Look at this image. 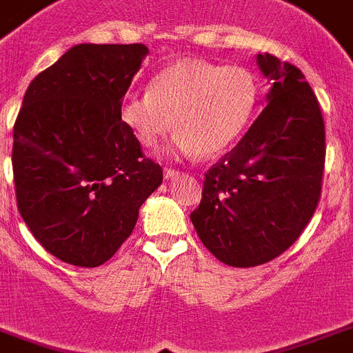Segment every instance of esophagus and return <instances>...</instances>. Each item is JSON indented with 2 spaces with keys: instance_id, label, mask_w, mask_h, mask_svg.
<instances>
[{
  "instance_id": "obj_1",
  "label": "esophagus",
  "mask_w": 353,
  "mask_h": 353,
  "mask_svg": "<svg viewBox=\"0 0 353 353\" xmlns=\"http://www.w3.org/2000/svg\"><path fill=\"white\" fill-rule=\"evenodd\" d=\"M179 174H181V172L176 170V168H165V177H167V179H176Z\"/></svg>"
}]
</instances>
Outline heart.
<instances>
[{
	"mask_svg": "<svg viewBox=\"0 0 353 353\" xmlns=\"http://www.w3.org/2000/svg\"><path fill=\"white\" fill-rule=\"evenodd\" d=\"M256 102L259 82L248 68L179 61L158 71L150 90L127 93L120 120L145 149L176 127L177 152L212 158L241 138Z\"/></svg>",
	"mask_w": 353,
	"mask_h": 353,
	"instance_id": "obj_1",
	"label": "heart"
}]
</instances>
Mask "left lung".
<instances>
[{"mask_svg":"<svg viewBox=\"0 0 353 353\" xmlns=\"http://www.w3.org/2000/svg\"><path fill=\"white\" fill-rule=\"evenodd\" d=\"M259 66L268 105L235 149L204 174L190 213L204 248L233 268L271 262L298 241L321 197L325 121L303 73L271 53Z\"/></svg>","mask_w":353,"mask_h":353,"instance_id":"8db88e82","label":"left lung"}]
</instances>
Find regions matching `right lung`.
Returning <instances> with one entry per match:
<instances>
[{
  "label": "right lung",
  "instance_id": "1",
  "mask_svg": "<svg viewBox=\"0 0 353 353\" xmlns=\"http://www.w3.org/2000/svg\"><path fill=\"white\" fill-rule=\"evenodd\" d=\"M145 44H77L30 82L14 123L17 210L62 262L99 268L163 181L120 120Z\"/></svg>",
  "mask_w": 353,
  "mask_h": 353
}]
</instances>
